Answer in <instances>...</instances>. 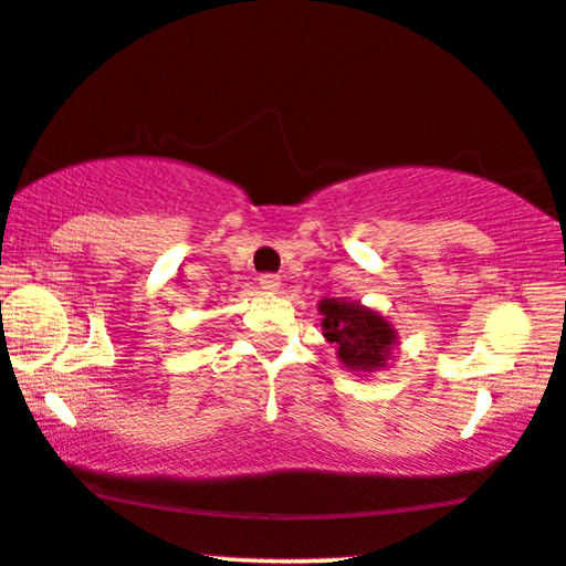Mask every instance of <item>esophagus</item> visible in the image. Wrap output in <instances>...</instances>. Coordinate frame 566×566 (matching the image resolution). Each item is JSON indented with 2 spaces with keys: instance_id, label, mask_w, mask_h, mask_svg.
I'll return each mask as SVG.
<instances>
[{
  "instance_id": "esophagus-1",
  "label": "esophagus",
  "mask_w": 566,
  "mask_h": 566,
  "mask_svg": "<svg viewBox=\"0 0 566 566\" xmlns=\"http://www.w3.org/2000/svg\"><path fill=\"white\" fill-rule=\"evenodd\" d=\"M259 286H261V290H264V292H276V290H280V286H282V280H280V276H276V274H261V276H259Z\"/></svg>"
}]
</instances>
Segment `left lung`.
<instances>
[{"label":"left lung","mask_w":566,"mask_h":566,"mask_svg":"<svg viewBox=\"0 0 566 566\" xmlns=\"http://www.w3.org/2000/svg\"><path fill=\"white\" fill-rule=\"evenodd\" d=\"M323 336L338 348V359L352 371H377L387 366L397 346V331L385 315L359 302L321 300Z\"/></svg>","instance_id":"1"}]
</instances>
